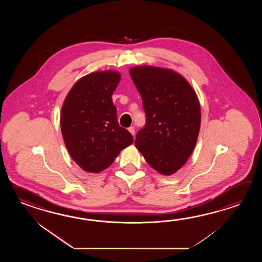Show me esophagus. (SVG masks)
Wrapping results in <instances>:
<instances>
[{
  "instance_id": "obj_1",
  "label": "esophagus",
  "mask_w": 262,
  "mask_h": 262,
  "mask_svg": "<svg viewBox=\"0 0 262 262\" xmlns=\"http://www.w3.org/2000/svg\"><path fill=\"white\" fill-rule=\"evenodd\" d=\"M128 131L130 132V133L132 134V135H135V127H133V126H130L128 128Z\"/></svg>"
}]
</instances>
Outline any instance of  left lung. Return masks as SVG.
I'll return each instance as SVG.
<instances>
[{"label":"left lung","instance_id":"1","mask_svg":"<svg viewBox=\"0 0 262 262\" xmlns=\"http://www.w3.org/2000/svg\"><path fill=\"white\" fill-rule=\"evenodd\" d=\"M142 98L144 127L136 147L150 167L171 175L184 166L195 148L201 127V106L186 79L161 67H136L129 70Z\"/></svg>","mask_w":262,"mask_h":262}]
</instances>
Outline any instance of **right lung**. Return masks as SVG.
Returning a JSON list of instances; mask_svg holds the SVG:
<instances>
[{
  "instance_id": "right-lung-1",
  "label": "right lung",
  "mask_w": 262,
  "mask_h": 262,
  "mask_svg": "<svg viewBox=\"0 0 262 262\" xmlns=\"http://www.w3.org/2000/svg\"><path fill=\"white\" fill-rule=\"evenodd\" d=\"M120 73H91L68 93L61 112V135L73 160L87 172L110 167L133 137L119 125L112 96Z\"/></svg>"
}]
</instances>
